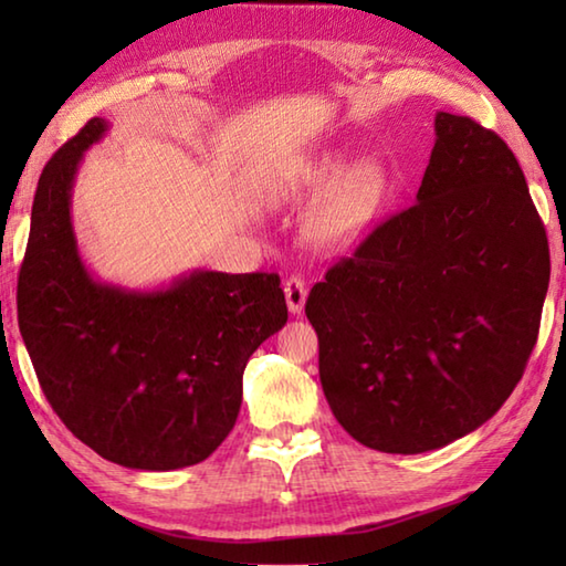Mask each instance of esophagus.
Masks as SVG:
<instances>
[{
    "instance_id": "obj_1",
    "label": "esophagus",
    "mask_w": 566,
    "mask_h": 566,
    "mask_svg": "<svg viewBox=\"0 0 566 566\" xmlns=\"http://www.w3.org/2000/svg\"><path fill=\"white\" fill-rule=\"evenodd\" d=\"M284 296H286V306H290V312L302 314L304 302H306V284L300 274H292L290 280L284 282Z\"/></svg>"
}]
</instances>
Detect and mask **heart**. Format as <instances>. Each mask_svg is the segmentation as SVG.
<instances>
[{
  "label": "heart",
  "instance_id": "obj_1",
  "mask_svg": "<svg viewBox=\"0 0 566 566\" xmlns=\"http://www.w3.org/2000/svg\"><path fill=\"white\" fill-rule=\"evenodd\" d=\"M327 185L332 187L310 214V232L322 244H347L377 217L385 202L387 175L377 161H359L342 171V161L332 155L292 159L272 171L266 197L286 202Z\"/></svg>",
  "mask_w": 566,
  "mask_h": 566
}]
</instances>
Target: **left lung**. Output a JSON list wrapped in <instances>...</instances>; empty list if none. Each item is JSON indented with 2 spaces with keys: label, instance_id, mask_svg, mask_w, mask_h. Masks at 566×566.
Returning a JSON list of instances; mask_svg holds the SVG:
<instances>
[{
  "label": "left lung",
  "instance_id": "8db88e82",
  "mask_svg": "<svg viewBox=\"0 0 566 566\" xmlns=\"http://www.w3.org/2000/svg\"><path fill=\"white\" fill-rule=\"evenodd\" d=\"M417 202L306 296L332 415L387 454L447 447L522 379L549 286L547 232L506 142L437 112Z\"/></svg>",
  "mask_w": 566,
  "mask_h": 566
}]
</instances>
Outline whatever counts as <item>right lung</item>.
<instances>
[{
  "label": "right lung",
  "mask_w": 566,
  "mask_h": 566,
  "mask_svg": "<svg viewBox=\"0 0 566 566\" xmlns=\"http://www.w3.org/2000/svg\"><path fill=\"white\" fill-rule=\"evenodd\" d=\"M109 124L94 117L46 167L17 282V317L46 401L114 464L169 472L205 462L232 432L244 367L286 324L276 274L197 270L151 292L94 280L72 227L80 161Z\"/></svg>",
  "instance_id": "right-lung-1"
}]
</instances>
